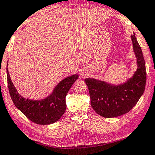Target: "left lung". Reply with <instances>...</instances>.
<instances>
[{
	"mask_svg": "<svg viewBox=\"0 0 155 155\" xmlns=\"http://www.w3.org/2000/svg\"><path fill=\"white\" fill-rule=\"evenodd\" d=\"M137 69L123 84H112L94 78H86L93 110L106 118L116 117L128 113L143 95L146 83V70L141 47L135 35H131Z\"/></svg>",
	"mask_w": 155,
	"mask_h": 155,
	"instance_id": "8db88e82",
	"label": "left lung"
}]
</instances>
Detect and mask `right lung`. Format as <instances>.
I'll return each instance as SVG.
<instances>
[{
	"label": "right lung",
	"instance_id": "add662e5",
	"mask_svg": "<svg viewBox=\"0 0 155 155\" xmlns=\"http://www.w3.org/2000/svg\"><path fill=\"white\" fill-rule=\"evenodd\" d=\"M7 66V76L9 94L16 107L29 120L37 124L49 125L59 120L67 108L66 96L79 75L74 74L68 76L58 84L48 97L42 100H33L26 99L18 93L10 78Z\"/></svg>",
	"mask_w": 155,
	"mask_h": 155
}]
</instances>
